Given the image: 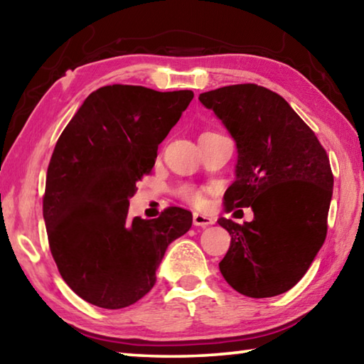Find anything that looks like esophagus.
Segmentation results:
<instances>
[{
    "mask_svg": "<svg viewBox=\"0 0 364 364\" xmlns=\"http://www.w3.org/2000/svg\"><path fill=\"white\" fill-rule=\"evenodd\" d=\"M193 223L194 226H210L215 223V220L212 217H208V215H204V213H199V212H194L193 215Z\"/></svg>",
    "mask_w": 364,
    "mask_h": 364,
    "instance_id": "34e87169",
    "label": "esophagus"
}]
</instances>
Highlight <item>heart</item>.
Returning <instances> with one entry per match:
<instances>
[{
  "instance_id": "heart-1",
  "label": "heart",
  "mask_w": 364,
  "mask_h": 364,
  "mask_svg": "<svg viewBox=\"0 0 364 364\" xmlns=\"http://www.w3.org/2000/svg\"><path fill=\"white\" fill-rule=\"evenodd\" d=\"M181 196L186 197V199L191 200V202H199L200 200V194L197 193V191L193 189V188H183L181 189Z\"/></svg>"
}]
</instances>
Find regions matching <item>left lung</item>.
<instances>
[{
  "label": "left lung",
  "instance_id": "left-lung-1",
  "mask_svg": "<svg viewBox=\"0 0 364 364\" xmlns=\"http://www.w3.org/2000/svg\"><path fill=\"white\" fill-rule=\"evenodd\" d=\"M199 101L237 147L225 205L254 210L244 225L218 220L231 234L221 274L247 297L284 294L304 278L326 239L334 186L328 154L287 101L263 86H223Z\"/></svg>",
  "mask_w": 364,
  "mask_h": 364
}]
</instances>
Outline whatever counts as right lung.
Masks as SVG:
<instances>
[{
  "label": "right lung",
  "mask_w": 364,
  "mask_h": 364,
  "mask_svg": "<svg viewBox=\"0 0 364 364\" xmlns=\"http://www.w3.org/2000/svg\"><path fill=\"white\" fill-rule=\"evenodd\" d=\"M189 90L109 85L83 101L54 147L43 197L49 249L78 297L119 310L156 284L168 245L193 225L170 207L159 218H128L141 176L193 101Z\"/></svg>",
  "instance_id": "add662e5"
}]
</instances>
